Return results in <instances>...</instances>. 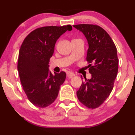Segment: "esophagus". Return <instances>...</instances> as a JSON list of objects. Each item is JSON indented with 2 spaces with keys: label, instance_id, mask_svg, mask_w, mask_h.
Instances as JSON below:
<instances>
[{
  "label": "esophagus",
  "instance_id": "obj_1",
  "mask_svg": "<svg viewBox=\"0 0 135 135\" xmlns=\"http://www.w3.org/2000/svg\"><path fill=\"white\" fill-rule=\"evenodd\" d=\"M66 75H67V77H72L75 76V74H74V72H70V71H68V72H66Z\"/></svg>",
  "mask_w": 135,
  "mask_h": 135
}]
</instances>
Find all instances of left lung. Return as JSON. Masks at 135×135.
I'll use <instances>...</instances> for the list:
<instances>
[{
	"mask_svg": "<svg viewBox=\"0 0 135 135\" xmlns=\"http://www.w3.org/2000/svg\"><path fill=\"white\" fill-rule=\"evenodd\" d=\"M88 41L86 60L91 78L83 82L77 91L80 103L89 108L100 107L112 92L118 72L117 48L110 35L95 25H74Z\"/></svg>",
	"mask_w": 135,
	"mask_h": 135,
	"instance_id": "obj_1",
	"label": "left lung"
}]
</instances>
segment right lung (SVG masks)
<instances>
[{"label": "right lung", "instance_id": "add662e5", "mask_svg": "<svg viewBox=\"0 0 135 135\" xmlns=\"http://www.w3.org/2000/svg\"><path fill=\"white\" fill-rule=\"evenodd\" d=\"M72 26L38 28L26 37L19 51L18 71L23 89L35 106L44 108L55 102L66 73L52 74L49 70V60L56 41Z\"/></svg>", "mask_w": 135, "mask_h": 135}]
</instances>
